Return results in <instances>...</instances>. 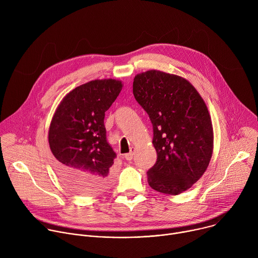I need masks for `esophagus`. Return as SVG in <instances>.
<instances>
[{
	"mask_svg": "<svg viewBox=\"0 0 258 258\" xmlns=\"http://www.w3.org/2000/svg\"><path fill=\"white\" fill-rule=\"evenodd\" d=\"M133 155H134V149L132 148L131 149V152L130 153H126V154H124V158L126 159V160H132L133 159Z\"/></svg>",
	"mask_w": 258,
	"mask_h": 258,
	"instance_id": "esophagus-1",
	"label": "esophagus"
}]
</instances>
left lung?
<instances>
[{
    "label": "left lung",
    "instance_id": "1",
    "mask_svg": "<svg viewBox=\"0 0 258 258\" xmlns=\"http://www.w3.org/2000/svg\"><path fill=\"white\" fill-rule=\"evenodd\" d=\"M133 93L153 125L157 160L147 171L149 186L178 195L202 176L212 156L207 107L187 80L158 70L136 76Z\"/></svg>",
    "mask_w": 258,
    "mask_h": 258
}]
</instances>
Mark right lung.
Segmentation results:
<instances>
[{
	"label": "right lung",
	"instance_id": "1",
	"mask_svg": "<svg viewBox=\"0 0 258 258\" xmlns=\"http://www.w3.org/2000/svg\"><path fill=\"white\" fill-rule=\"evenodd\" d=\"M121 88L111 79L92 81L67 94L56 110L49 144L58 176L72 191L93 195L111 185L116 153L107 142L104 117Z\"/></svg>",
	"mask_w": 258,
	"mask_h": 258
}]
</instances>
